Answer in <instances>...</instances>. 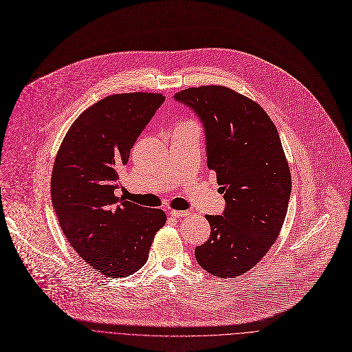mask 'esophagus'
<instances>
[{
  "instance_id": "obj_1",
  "label": "esophagus",
  "mask_w": 352,
  "mask_h": 352,
  "mask_svg": "<svg viewBox=\"0 0 352 352\" xmlns=\"http://www.w3.org/2000/svg\"><path fill=\"white\" fill-rule=\"evenodd\" d=\"M169 214L173 218H184V217H187V210H176V209H173V210H170Z\"/></svg>"
}]
</instances>
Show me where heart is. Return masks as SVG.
Wrapping results in <instances>:
<instances>
[{
	"mask_svg": "<svg viewBox=\"0 0 352 352\" xmlns=\"http://www.w3.org/2000/svg\"><path fill=\"white\" fill-rule=\"evenodd\" d=\"M182 124H184V123H182Z\"/></svg>",
	"mask_w": 352,
	"mask_h": 352,
	"instance_id": "1",
	"label": "heart"
}]
</instances>
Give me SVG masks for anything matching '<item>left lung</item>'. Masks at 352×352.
Masks as SVG:
<instances>
[{"label":"left lung","mask_w":352,"mask_h":352,"mask_svg":"<svg viewBox=\"0 0 352 352\" xmlns=\"http://www.w3.org/2000/svg\"><path fill=\"white\" fill-rule=\"evenodd\" d=\"M175 98L204 122L206 165L226 201L223 217H205L210 236L195 259L210 274L237 277L270 250L287 214L292 173L278 131L258 102L225 86L190 87Z\"/></svg>","instance_id":"1"}]
</instances>
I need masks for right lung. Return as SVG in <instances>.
I'll use <instances>...</instances> for the list:
<instances>
[{"instance_id": "add662e5", "label": "right lung", "mask_w": 352, "mask_h": 352, "mask_svg": "<svg viewBox=\"0 0 352 352\" xmlns=\"http://www.w3.org/2000/svg\"><path fill=\"white\" fill-rule=\"evenodd\" d=\"M164 101L160 93L108 96L79 115L56 153L51 198L59 226L75 251L107 277L142 267L166 222L162 209L115 194L119 170Z\"/></svg>"}]
</instances>
